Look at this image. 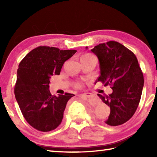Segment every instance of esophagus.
Instances as JSON below:
<instances>
[{
    "label": "esophagus",
    "instance_id": "esophagus-1",
    "mask_svg": "<svg viewBox=\"0 0 157 157\" xmlns=\"http://www.w3.org/2000/svg\"><path fill=\"white\" fill-rule=\"evenodd\" d=\"M80 96L82 98H85V99H86V98H91V94H90V93H86V94H84L81 95Z\"/></svg>",
    "mask_w": 157,
    "mask_h": 157
}]
</instances>
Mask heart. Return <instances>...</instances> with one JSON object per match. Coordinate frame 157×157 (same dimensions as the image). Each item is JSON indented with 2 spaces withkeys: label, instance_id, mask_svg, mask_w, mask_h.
<instances>
[{
  "label": "heart",
  "instance_id": "1",
  "mask_svg": "<svg viewBox=\"0 0 157 157\" xmlns=\"http://www.w3.org/2000/svg\"><path fill=\"white\" fill-rule=\"evenodd\" d=\"M91 57H94V56H93L92 55L89 54V53H86V54H84L82 55V56H81L80 57V59H88V58H91ZM77 87H78V88H79V87H81V85L80 84H77L76 85Z\"/></svg>",
  "mask_w": 157,
  "mask_h": 157
}]
</instances>
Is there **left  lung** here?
I'll list each match as a JSON object with an SVG mask.
<instances>
[{
    "instance_id": "obj_1",
    "label": "left lung",
    "mask_w": 157,
    "mask_h": 157,
    "mask_svg": "<svg viewBox=\"0 0 157 157\" xmlns=\"http://www.w3.org/2000/svg\"><path fill=\"white\" fill-rule=\"evenodd\" d=\"M91 52L100 63V75L97 81L110 85L113 89L109 95L98 94L111 109L105 123L120 125L132 118L139 106L144 84L142 71L136 55L117 41L100 44Z\"/></svg>"
}]
</instances>
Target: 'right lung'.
Segmentation results:
<instances>
[{"instance_id":"obj_1","label":"right lung","mask_w":157,"mask_h":157,"mask_svg":"<svg viewBox=\"0 0 157 157\" xmlns=\"http://www.w3.org/2000/svg\"><path fill=\"white\" fill-rule=\"evenodd\" d=\"M75 50L39 46L21 60L17 70L14 94L26 121L39 131L50 132L62 123L66 104L74 94L52 95L50 78L59 75L66 60Z\"/></svg>"}]
</instances>
